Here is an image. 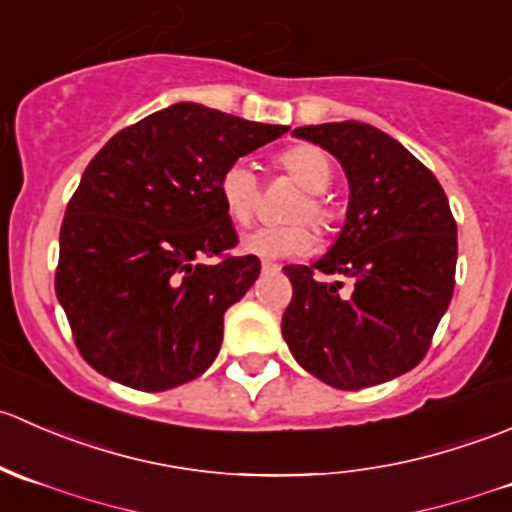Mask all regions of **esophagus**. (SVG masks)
Wrapping results in <instances>:
<instances>
[{
  "instance_id": "1",
  "label": "esophagus",
  "mask_w": 512,
  "mask_h": 512,
  "mask_svg": "<svg viewBox=\"0 0 512 512\" xmlns=\"http://www.w3.org/2000/svg\"><path fill=\"white\" fill-rule=\"evenodd\" d=\"M262 272H280V265H275L270 260H262Z\"/></svg>"
}]
</instances>
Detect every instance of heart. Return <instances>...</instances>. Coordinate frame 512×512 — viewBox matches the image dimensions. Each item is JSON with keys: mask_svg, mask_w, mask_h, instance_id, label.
Masks as SVG:
<instances>
[{"mask_svg": "<svg viewBox=\"0 0 512 512\" xmlns=\"http://www.w3.org/2000/svg\"><path fill=\"white\" fill-rule=\"evenodd\" d=\"M275 168L304 190L302 198L289 210V220H304L319 237H327L337 225V210L324 198V190L334 180L332 158L319 146L297 143L275 158ZM218 193L232 223L250 225L255 220L260 208V180L245 160L227 165L218 180ZM245 247L265 257H297L312 247V235L299 223L265 225L245 237Z\"/></svg>", "mask_w": 512, "mask_h": 512, "instance_id": "heart-1", "label": "heart"}]
</instances>
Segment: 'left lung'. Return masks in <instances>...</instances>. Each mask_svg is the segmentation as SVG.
<instances>
[{
    "label": "left lung",
    "mask_w": 512,
    "mask_h": 512,
    "mask_svg": "<svg viewBox=\"0 0 512 512\" xmlns=\"http://www.w3.org/2000/svg\"><path fill=\"white\" fill-rule=\"evenodd\" d=\"M294 136L339 158L349 210L322 260L285 267L292 302L282 337L294 359L334 389L384 384L426 356L451 304L458 257L451 205L436 175L369 123L302 126Z\"/></svg>",
    "instance_id": "8db88e82"
}]
</instances>
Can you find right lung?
I'll return each mask as SVG.
<instances>
[{
    "mask_svg": "<svg viewBox=\"0 0 512 512\" xmlns=\"http://www.w3.org/2000/svg\"><path fill=\"white\" fill-rule=\"evenodd\" d=\"M287 131L175 103L96 153L66 205L54 285L98 374L165 391L213 364L225 312L260 275L255 255H232L240 240L218 180Z\"/></svg>",
    "mask_w": 512,
    "mask_h": 512,
    "instance_id": "add662e5",
    "label": "right lung"
}]
</instances>
